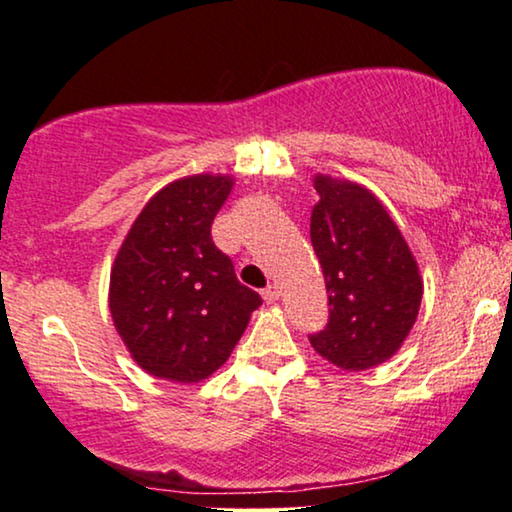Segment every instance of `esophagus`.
<instances>
[{
    "mask_svg": "<svg viewBox=\"0 0 512 512\" xmlns=\"http://www.w3.org/2000/svg\"><path fill=\"white\" fill-rule=\"evenodd\" d=\"M262 297H264L266 304H273V301H278L280 290L276 285H269V287H264V290H262Z\"/></svg>",
    "mask_w": 512,
    "mask_h": 512,
    "instance_id": "esophagus-1",
    "label": "esophagus"
}]
</instances>
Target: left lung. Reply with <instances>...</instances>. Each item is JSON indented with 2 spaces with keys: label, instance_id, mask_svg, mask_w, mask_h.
<instances>
[{
  "label": "left lung",
  "instance_id": "left-lung-1",
  "mask_svg": "<svg viewBox=\"0 0 512 512\" xmlns=\"http://www.w3.org/2000/svg\"><path fill=\"white\" fill-rule=\"evenodd\" d=\"M311 241L329 294L327 325L308 334L345 371L371 369L399 350L417 318L422 280L383 204L355 183L315 178Z\"/></svg>",
  "mask_w": 512,
  "mask_h": 512
}]
</instances>
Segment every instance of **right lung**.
Listing matches in <instances>:
<instances>
[{"label":"right lung","mask_w":512,"mask_h":512,"mask_svg":"<svg viewBox=\"0 0 512 512\" xmlns=\"http://www.w3.org/2000/svg\"><path fill=\"white\" fill-rule=\"evenodd\" d=\"M232 178L190 176L164 187L129 229L111 271V315L136 364L197 383L220 369L262 297L241 285L213 243Z\"/></svg>","instance_id":"obj_1"}]
</instances>
